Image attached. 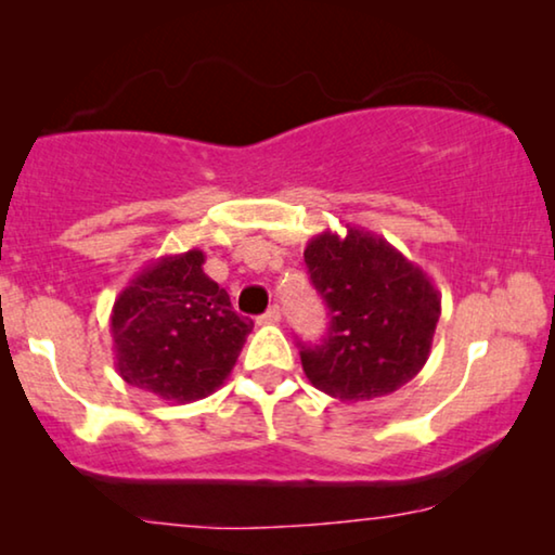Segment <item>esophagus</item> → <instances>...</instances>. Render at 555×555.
<instances>
[{
  "label": "esophagus",
  "mask_w": 555,
  "mask_h": 555,
  "mask_svg": "<svg viewBox=\"0 0 555 555\" xmlns=\"http://www.w3.org/2000/svg\"><path fill=\"white\" fill-rule=\"evenodd\" d=\"M257 323H260V325H275V323H280V308L278 306L268 308L260 318H257Z\"/></svg>",
  "instance_id": "1"
}]
</instances>
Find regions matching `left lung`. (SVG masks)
<instances>
[{
  "mask_svg": "<svg viewBox=\"0 0 555 555\" xmlns=\"http://www.w3.org/2000/svg\"><path fill=\"white\" fill-rule=\"evenodd\" d=\"M302 255L331 315L323 344H300L308 382L340 401L386 397L412 382L429 359L442 313L427 272L351 224L346 234H315Z\"/></svg>",
  "mask_w": 555,
  "mask_h": 555,
  "instance_id": "obj_1",
  "label": "left lung"
}]
</instances>
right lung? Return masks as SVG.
I'll return each mask as SVG.
<instances>
[{"label": "right lung", "mask_w": 555, "mask_h": 555, "mask_svg": "<svg viewBox=\"0 0 555 555\" xmlns=\"http://www.w3.org/2000/svg\"><path fill=\"white\" fill-rule=\"evenodd\" d=\"M202 249L146 264L113 302L116 371L164 401L209 397L232 374L253 321L204 272Z\"/></svg>", "instance_id": "right-lung-1"}]
</instances>
